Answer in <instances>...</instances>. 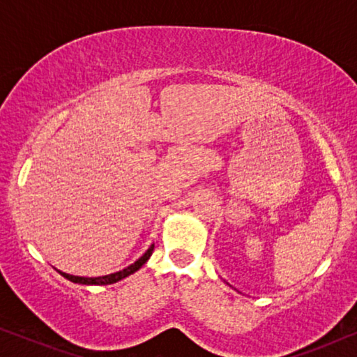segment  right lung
<instances>
[{"label":"right lung","mask_w":357,"mask_h":357,"mask_svg":"<svg viewBox=\"0 0 357 357\" xmlns=\"http://www.w3.org/2000/svg\"><path fill=\"white\" fill-rule=\"evenodd\" d=\"M153 250H154V243H151V247L148 248V250L144 252L143 257H139L138 260H136L135 263H131L130 266L123 268V270L116 271V273H112V275H105V276H97V278H84V276H75V275H68V273H63L60 270H55L60 273V275L63 278H66L68 281L71 282H76V284H86V286H102V284H114V282H119L121 280H125L126 276L133 275L135 271H138L141 266L144 265L146 261L149 260V257L153 255Z\"/></svg>","instance_id":"obj_1"}]
</instances>
